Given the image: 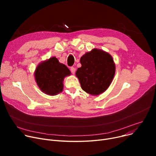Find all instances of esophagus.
I'll return each mask as SVG.
<instances>
[{"instance_id":"obj_1","label":"esophagus","mask_w":156,"mask_h":156,"mask_svg":"<svg viewBox=\"0 0 156 156\" xmlns=\"http://www.w3.org/2000/svg\"><path fill=\"white\" fill-rule=\"evenodd\" d=\"M71 71L73 74H75V71H76V69L74 68V67H71Z\"/></svg>"}]
</instances>
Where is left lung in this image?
Returning <instances> with one entry per match:
<instances>
[{
	"mask_svg": "<svg viewBox=\"0 0 156 156\" xmlns=\"http://www.w3.org/2000/svg\"><path fill=\"white\" fill-rule=\"evenodd\" d=\"M81 66L76 76L81 87L87 93L97 95L108 88L115 74L116 67L112 56L100 49L94 48L80 58Z\"/></svg>",
	"mask_w": 156,
	"mask_h": 156,
	"instance_id": "1",
	"label": "left lung"
}]
</instances>
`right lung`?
I'll return each mask as SVG.
<instances>
[{"mask_svg":"<svg viewBox=\"0 0 156 156\" xmlns=\"http://www.w3.org/2000/svg\"><path fill=\"white\" fill-rule=\"evenodd\" d=\"M71 72L66 65L52 57L38 65L35 71L36 82L44 93L55 95L63 90V81Z\"/></svg>","mask_w":156,"mask_h":156,"instance_id":"1","label":"right lung"}]
</instances>
